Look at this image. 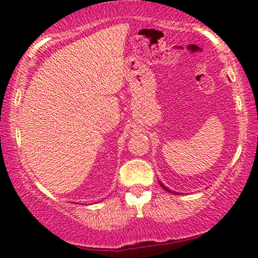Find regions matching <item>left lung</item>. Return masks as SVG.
I'll return each mask as SVG.
<instances>
[{"label": "left lung", "mask_w": 258, "mask_h": 258, "mask_svg": "<svg viewBox=\"0 0 258 258\" xmlns=\"http://www.w3.org/2000/svg\"><path fill=\"white\" fill-rule=\"evenodd\" d=\"M159 184H161V185H162V187H163V188H164V189H165V190H167V191H170V193H172V191L170 190V189H168L167 187H165V185H163V184L161 183V182H159ZM175 194H177V193H175Z\"/></svg>", "instance_id": "8db88e82"}]
</instances>
